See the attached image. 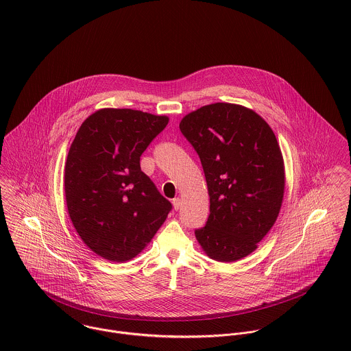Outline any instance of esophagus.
Instances as JSON below:
<instances>
[{
    "label": "esophagus",
    "mask_w": 351,
    "mask_h": 351,
    "mask_svg": "<svg viewBox=\"0 0 351 351\" xmlns=\"http://www.w3.org/2000/svg\"><path fill=\"white\" fill-rule=\"evenodd\" d=\"M173 206H174V209H176V210L181 209V206H182V200H181L180 197L174 199V200H173Z\"/></svg>",
    "instance_id": "esophagus-1"
}]
</instances>
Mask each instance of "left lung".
Segmentation results:
<instances>
[{"mask_svg": "<svg viewBox=\"0 0 351 351\" xmlns=\"http://www.w3.org/2000/svg\"><path fill=\"white\" fill-rule=\"evenodd\" d=\"M180 130L200 156L210 202L196 238L212 259L238 261L256 249L280 213L285 173L276 135L254 110L228 102L201 106Z\"/></svg>", "mask_w": 351, "mask_h": 351, "instance_id": "8db88e82", "label": "left lung"}]
</instances>
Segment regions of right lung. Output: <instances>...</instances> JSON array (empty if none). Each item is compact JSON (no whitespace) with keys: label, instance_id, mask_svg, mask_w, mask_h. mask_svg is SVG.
Returning <instances> with one entry per match:
<instances>
[{"label":"right lung","instance_id":"right-lung-1","mask_svg":"<svg viewBox=\"0 0 351 351\" xmlns=\"http://www.w3.org/2000/svg\"><path fill=\"white\" fill-rule=\"evenodd\" d=\"M169 117L105 108L80 127L64 166L70 219L85 245L124 262L152 239L171 210L141 169V156Z\"/></svg>","mask_w":351,"mask_h":351}]
</instances>
